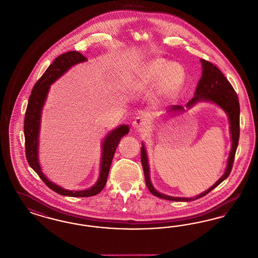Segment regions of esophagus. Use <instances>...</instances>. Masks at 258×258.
Returning <instances> with one entry per match:
<instances>
[{
    "mask_svg": "<svg viewBox=\"0 0 258 258\" xmlns=\"http://www.w3.org/2000/svg\"><path fill=\"white\" fill-rule=\"evenodd\" d=\"M147 124V120L142 116H138L136 118H134L133 121V127L136 131H142Z\"/></svg>",
    "mask_w": 258,
    "mask_h": 258,
    "instance_id": "1",
    "label": "esophagus"
}]
</instances>
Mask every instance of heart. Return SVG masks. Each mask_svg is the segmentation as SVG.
I'll list each match as a JSON object with an SVG mask.
<instances>
[{
  "mask_svg": "<svg viewBox=\"0 0 258 258\" xmlns=\"http://www.w3.org/2000/svg\"><path fill=\"white\" fill-rule=\"evenodd\" d=\"M184 82L185 70L181 64L165 58H154L139 68L133 80L131 92L139 94L157 87V96L170 101L177 96Z\"/></svg>",
  "mask_w": 258,
  "mask_h": 258,
  "instance_id": "obj_1",
  "label": "heart"
}]
</instances>
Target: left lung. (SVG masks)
<instances>
[{
    "label": "left lung",
    "mask_w": 258,
    "mask_h": 258,
    "mask_svg": "<svg viewBox=\"0 0 258 258\" xmlns=\"http://www.w3.org/2000/svg\"><path fill=\"white\" fill-rule=\"evenodd\" d=\"M201 62H202V68H203L202 77L197 85L194 98L186 104V108L189 109L198 103L206 102V103H214L221 109H223L228 118L229 132H230V138H231V149L228 155L227 167L224 175H222L213 185L208 188L205 192L201 193L200 195L193 198H182V197L168 196L165 194H162L158 192L154 187L150 177V165H149L147 150L144 143L142 142L141 162L144 170L147 187L154 196L168 200V201L192 202L202 197L206 196V194H208L210 191L216 188L217 186L222 183L229 175L233 165L235 153L237 150L239 135H240V105H239L237 94L234 91L231 84L226 79V77L223 75V73L219 70V68H217L215 65H213L210 62L206 61L205 59H201ZM184 111L185 109L183 106L173 105L167 111V114L170 116V115L181 113Z\"/></svg>",
    "instance_id": "1"
}]
</instances>
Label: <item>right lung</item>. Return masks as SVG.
Returning a JSON list of instances; mask_svg holds the SVG:
<instances>
[{
  "label": "right lung",
  "mask_w": 258,
  "mask_h": 258,
  "mask_svg": "<svg viewBox=\"0 0 258 258\" xmlns=\"http://www.w3.org/2000/svg\"><path fill=\"white\" fill-rule=\"evenodd\" d=\"M86 57L80 52H65L57 56L54 61L48 67L38 82L35 83L31 91L24 122V134L26 141V156L27 160L34 172L40 176L45 184L52 191L62 196L91 197L99 194L106 183L110 165L113 159L115 151L122 137L128 134L130 126L127 124H121L118 127L109 132L104 137L102 143V157L100 162V174L95 184L84 190H67L61 186L51 181L42 172L39 162V134L41 124V114L43 106L47 100V96L52 83L70 70L73 66L85 62Z\"/></svg>",
  "instance_id": "right-lung-1"
}]
</instances>
